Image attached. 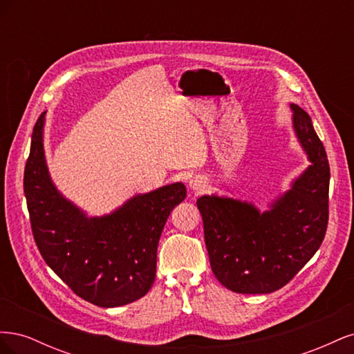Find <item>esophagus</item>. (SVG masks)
<instances>
[{"label": "esophagus", "instance_id": "obj_1", "mask_svg": "<svg viewBox=\"0 0 354 354\" xmlns=\"http://www.w3.org/2000/svg\"><path fill=\"white\" fill-rule=\"evenodd\" d=\"M189 187L194 190V192H196V194H201L202 190H205L207 181L203 180L201 176H196V177H194V178L189 181Z\"/></svg>", "mask_w": 354, "mask_h": 354}]
</instances>
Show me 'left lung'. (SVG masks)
Listing matches in <instances>:
<instances>
[{
  "label": "left lung",
  "mask_w": 354,
  "mask_h": 354,
  "mask_svg": "<svg viewBox=\"0 0 354 354\" xmlns=\"http://www.w3.org/2000/svg\"><path fill=\"white\" fill-rule=\"evenodd\" d=\"M291 109L294 131L312 165L269 211L217 195L196 201L212 273L233 292L277 291L303 269L325 238L328 156L308 113L294 103Z\"/></svg>",
  "instance_id": "8db88e82"
}]
</instances>
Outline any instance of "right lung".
<instances>
[{"mask_svg": "<svg viewBox=\"0 0 354 354\" xmlns=\"http://www.w3.org/2000/svg\"><path fill=\"white\" fill-rule=\"evenodd\" d=\"M42 112L34 127L24 189L42 259L72 291L99 307L142 298L156 274V251L169 212L186 198L173 183L136 195L102 217H88L53 185L44 155Z\"/></svg>", "mask_w": 354, "mask_h": 354, "instance_id": "1", "label": "right lung"}]
</instances>
